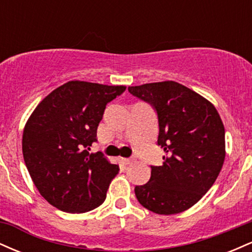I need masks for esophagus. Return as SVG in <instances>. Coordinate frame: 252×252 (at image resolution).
<instances>
[{
	"label": "esophagus",
	"instance_id": "obj_1",
	"mask_svg": "<svg viewBox=\"0 0 252 252\" xmlns=\"http://www.w3.org/2000/svg\"><path fill=\"white\" fill-rule=\"evenodd\" d=\"M121 161H122V162H123L124 164H129V163H131V162H132V158H121Z\"/></svg>",
	"mask_w": 252,
	"mask_h": 252
}]
</instances>
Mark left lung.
I'll return each mask as SVG.
<instances>
[{"mask_svg":"<svg viewBox=\"0 0 252 252\" xmlns=\"http://www.w3.org/2000/svg\"><path fill=\"white\" fill-rule=\"evenodd\" d=\"M128 90L156 109L158 143L166 153L162 166H152L150 180L135 187L136 198L158 215L184 212L212 187L224 164L221 118L210 100L173 80Z\"/></svg>","mask_w":252,"mask_h":252,"instance_id":"obj_1","label":"left lung"}]
</instances>
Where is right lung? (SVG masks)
Returning <instances> with one entry per match:
<instances>
[{
	"mask_svg": "<svg viewBox=\"0 0 252 252\" xmlns=\"http://www.w3.org/2000/svg\"><path fill=\"white\" fill-rule=\"evenodd\" d=\"M123 85L71 80L47 94L26 122L22 154L34 185L46 201L67 213L100 206L118 164L90 153L106 104Z\"/></svg>",
	"mask_w": 252,
	"mask_h": 252,
	"instance_id": "obj_1",
	"label": "right lung"
}]
</instances>
